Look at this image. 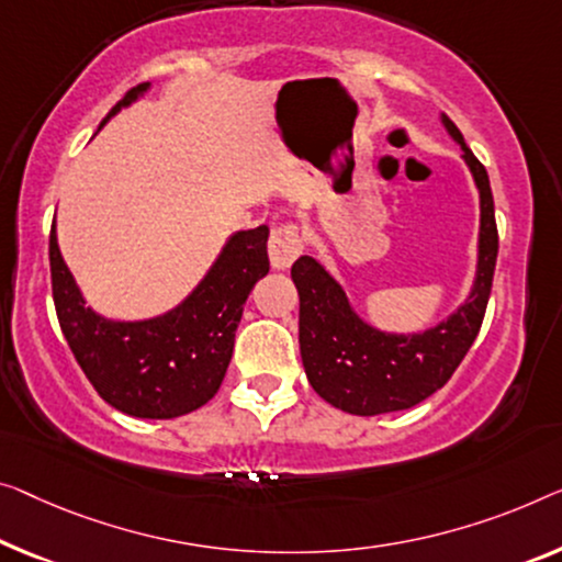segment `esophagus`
Returning <instances> with one entry per match:
<instances>
[{"instance_id": "esophagus-1", "label": "esophagus", "mask_w": 562, "mask_h": 562, "mask_svg": "<svg viewBox=\"0 0 562 562\" xmlns=\"http://www.w3.org/2000/svg\"><path fill=\"white\" fill-rule=\"evenodd\" d=\"M267 252H270L274 270H288L303 255V232H300L297 224H280V227H274L270 241H267Z\"/></svg>"}]
</instances>
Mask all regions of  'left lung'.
Returning a JSON list of instances; mask_svg holds the SVG:
<instances>
[{"label":"left lung","instance_id":"obj_1","mask_svg":"<svg viewBox=\"0 0 562 562\" xmlns=\"http://www.w3.org/2000/svg\"><path fill=\"white\" fill-rule=\"evenodd\" d=\"M443 125L462 144L482 196L480 270L464 307L429 333L386 335L358 321L342 290L313 257H300L292 265L307 381L317 396L348 414L375 416L422 404L454 375L482 328L499 249L495 199L487 169L467 148L462 131L447 115Z\"/></svg>","mask_w":562,"mask_h":562}]
</instances>
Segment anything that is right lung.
Here are the masks:
<instances>
[{
  "instance_id": "1",
  "label": "right lung",
  "mask_w": 562,
  "mask_h": 562,
  "mask_svg": "<svg viewBox=\"0 0 562 562\" xmlns=\"http://www.w3.org/2000/svg\"><path fill=\"white\" fill-rule=\"evenodd\" d=\"M146 86L131 88L105 121ZM103 121V123H105ZM267 227L237 232L189 300L144 323H113L82 303L49 229V278L55 313L75 361L100 398L138 418L196 412L220 391L232 361L234 333L247 295L270 270Z\"/></svg>"
}]
</instances>
